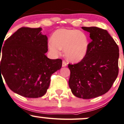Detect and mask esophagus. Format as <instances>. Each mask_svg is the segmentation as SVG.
Wrapping results in <instances>:
<instances>
[{
	"instance_id": "obj_1",
	"label": "esophagus",
	"mask_w": 124,
	"mask_h": 124,
	"mask_svg": "<svg viewBox=\"0 0 124 124\" xmlns=\"http://www.w3.org/2000/svg\"><path fill=\"white\" fill-rule=\"evenodd\" d=\"M67 66V63L65 62L64 60L62 61V67H66V66Z\"/></svg>"
}]
</instances>
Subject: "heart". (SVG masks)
<instances>
[{"label": "heart", "mask_w": 124, "mask_h": 124, "mask_svg": "<svg viewBox=\"0 0 124 124\" xmlns=\"http://www.w3.org/2000/svg\"><path fill=\"white\" fill-rule=\"evenodd\" d=\"M89 46L88 37L84 32L66 28L54 32L48 42L49 50L53 54L58 55L62 48H64L66 58L73 62H80L85 58Z\"/></svg>", "instance_id": "heart-1"}]
</instances>
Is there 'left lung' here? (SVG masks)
Masks as SVG:
<instances>
[{
  "mask_svg": "<svg viewBox=\"0 0 124 124\" xmlns=\"http://www.w3.org/2000/svg\"><path fill=\"white\" fill-rule=\"evenodd\" d=\"M82 28L90 33L92 41L85 58L68 65L69 85L76 97L92 99L108 92L117 78L119 48L106 30L95 26Z\"/></svg>",
  "mask_w": 124,
  "mask_h": 124,
  "instance_id": "obj_1",
  "label": "left lung"
}]
</instances>
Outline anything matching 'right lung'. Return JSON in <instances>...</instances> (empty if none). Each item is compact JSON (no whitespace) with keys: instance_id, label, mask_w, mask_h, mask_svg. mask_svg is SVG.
Listing matches in <instances>:
<instances>
[{"instance_id":"right-lung-1","label":"right lung","mask_w":124,"mask_h":124,"mask_svg":"<svg viewBox=\"0 0 124 124\" xmlns=\"http://www.w3.org/2000/svg\"><path fill=\"white\" fill-rule=\"evenodd\" d=\"M41 30L21 28L0 49L1 78L2 74L9 89L25 98L44 95L51 75L62 66V59H50L46 55L48 38Z\"/></svg>"}]
</instances>
